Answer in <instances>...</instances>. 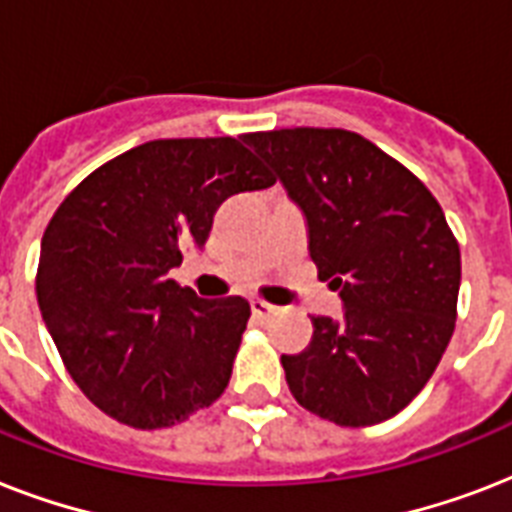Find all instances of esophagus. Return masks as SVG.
Masks as SVG:
<instances>
[{
    "instance_id": "1",
    "label": "esophagus",
    "mask_w": 512,
    "mask_h": 512,
    "mask_svg": "<svg viewBox=\"0 0 512 512\" xmlns=\"http://www.w3.org/2000/svg\"><path fill=\"white\" fill-rule=\"evenodd\" d=\"M276 313H279V308H276V305L265 303V300H252V316H255V319L268 321V319H273Z\"/></svg>"
}]
</instances>
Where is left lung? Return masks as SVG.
Listing matches in <instances>:
<instances>
[{
  "mask_svg": "<svg viewBox=\"0 0 512 512\" xmlns=\"http://www.w3.org/2000/svg\"><path fill=\"white\" fill-rule=\"evenodd\" d=\"M303 207L319 279L345 319L313 316L311 345L281 356L297 404L342 428L398 414L452 340L460 244L420 177L337 127L247 132Z\"/></svg>",
  "mask_w": 512,
  "mask_h": 512,
  "instance_id": "left-lung-1",
  "label": "left lung"
}]
</instances>
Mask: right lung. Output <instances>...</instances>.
<instances>
[{
  "label": "right lung",
  "mask_w": 512,
  "mask_h": 512,
  "mask_svg": "<svg viewBox=\"0 0 512 512\" xmlns=\"http://www.w3.org/2000/svg\"><path fill=\"white\" fill-rule=\"evenodd\" d=\"M276 183L241 138L148 140L90 172L47 223L36 300L71 380L111 420L172 428L223 396L244 297L170 279L228 196Z\"/></svg>",
  "instance_id": "obj_1"
}]
</instances>
